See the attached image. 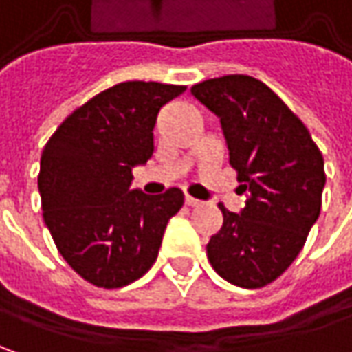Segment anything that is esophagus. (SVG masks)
<instances>
[{
    "mask_svg": "<svg viewBox=\"0 0 352 352\" xmlns=\"http://www.w3.org/2000/svg\"><path fill=\"white\" fill-rule=\"evenodd\" d=\"M184 199H186V204H188L190 208H197V206H201V204H204L201 199H197V197L188 196V194H186V197H184Z\"/></svg>",
    "mask_w": 352,
    "mask_h": 352,
    "instance_id": "obj_1",
    "label": "esophagus"
}]
</instances>
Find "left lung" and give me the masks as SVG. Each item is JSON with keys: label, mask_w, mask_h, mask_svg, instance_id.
Instances as JSON below:
<instances>
[{"label": "left lung", "mask_w": 352, "mask_h": 352, "mask_svg": "<svg viewBox=\"0 0 352 352\" xmlns=\"http://www.w3.org/2000/svg\"><path fill=\"white\" fill-rule=\"evenodd\" d=\"M192 96L219 117L229 164L249 192L241 213L219 204L223 227L210 239L208 258L227 282L263 288L294 263L318 221L323 156L290 107L252 76L206 80Z\"/></svg>", "instance_id": "1"}]
</instances>
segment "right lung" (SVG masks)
<instances>
[{"label": "right lung", "instance_id": "1", "mask_svg": "<svg viewBox=\"0 0 352 352\" xmlns=\"http://www.w3.org/2000/svg\"><path fill=\"white\" fill-rule=\"evenodd\" d=\"M186 86L123 82L78 107L41 156L43 217L64 261L89 284L123 288L148 272L184 194L131 190L155 153L156 116Z\"/></svg>", "mask_w": 352, "mask_h": 352}]
</instances>
